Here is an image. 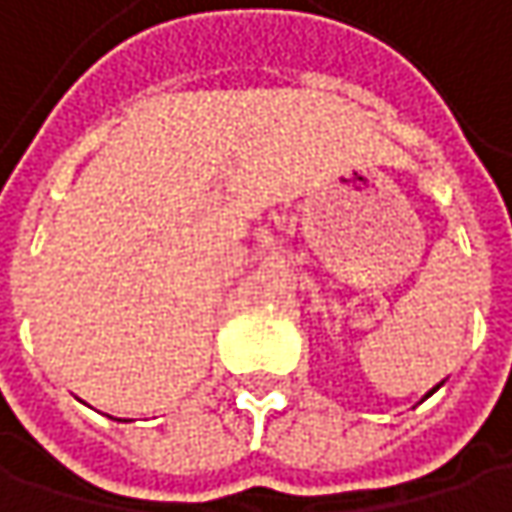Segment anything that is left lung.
<instances>
[{"instance_id": "8db88e82", "label": "left lung", "mask_w": 512, "mask_h": 512, "mask_svg": "<svg viewBox=\"0 0 512 512\" xmlns=\"http://www.w3.org/2000/svg\"><path fill=\"white\" fill-rule=\"evenodd\" d=\"M436 388H439V385H436ZM436 388H433V391H436ZM433 391H427V394H424V397H430V394H433Z\"/></svg>"}]
</instances>
